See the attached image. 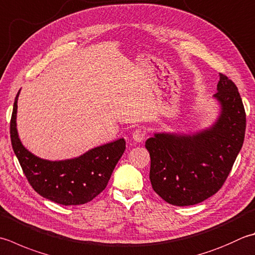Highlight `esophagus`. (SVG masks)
Listing matches in <instances>:
<instances>
[{"instance_id": "1", "label": "esophagus", "mask_w": 255, "mask_h": 255, "mask_svg": "<svg viewBox=\"0 0 255 255\" xmlns=\"http://www.w3.org/2000/svg\"><path fill=\"white\" fill-rule=\"evenodd\" d=\"M144 138H146V131H144L143 129L138 128V129H136V130L132 132V139L136 142L143 141Z\"/></svg>"}]
</instances>
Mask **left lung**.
Wrapping results in <instances>:
<instances>
[{"label": "left lung", "mask_w": 255, "mask_h": 255, "mask_svg": "<svg viewBox=\"0 0 255 255\" xmlns=\"http://www.w3.org/2000/svg\"><path fill=\"white\" fill-rule=\"evenodd\" d=\"M217 91L220 114L210 127L193 133L157 132L144 144L152 189L173 206H193L217 193L242 148L247 121L238 87L220 74Z\"/></svg>", "instance_id": "1"}]
</instances>
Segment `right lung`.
<instances>
[{
    "instance_id": "right-lung-1",
    "label": "right lung",
    "mask_w": 255,
    "mask_h": 255,
    "mask_svg": "<svg viewBox=\"0 0 255 255\" xmlns=\"http://www.w3.org/2000/svg\"><path fill=\"white\" fill-rule=\"evenodd\" d=\"M11 118V141L29 184L38 194L63 206L92 201L106 188L115 167L126 149L124 138L95 147L79 157L47 160L35 156L23 146L16 128L17 99Z\"/></svg>"
}]
</instances>
